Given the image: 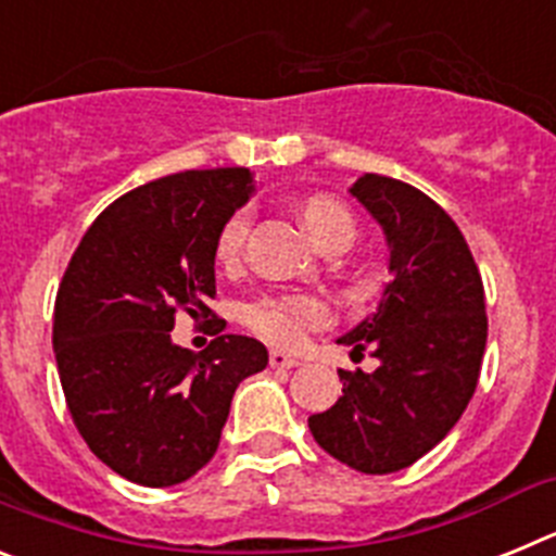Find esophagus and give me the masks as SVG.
<instances>
[{
	"instance_id": "esophagus-1",
	"label": "esophagus",
	"mask_w": 556,
	"mask_h": 556,
	"mask_svg": "<svg viewBox=\"0 0 556 556\" xmlns=\"http://www.w3.org/2000/svg\"><path fill=\"white\" fill-rule=\"evenodd\" d=\"M298 365H301V358H294L281 351H269V367H275V370H292Z\"/></svg>"
}]
</instances>
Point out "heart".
Here are the masks:
<instances>
[{"label": "heart", "instance_id": "obj_1", "mask_svg": "<svg viewBox=\"0 0 556 556\" xmlns=\"http://www.w3.org/2000/svg\"><path fill=\"white\" fill-rule=\"evenodd\" d=\"M301 219L306 225L308 236L320 248L339 242V239L353 242V236H356V223H353L351 211L339 203V200H333L331 194H312L308 200H303ZM248 233L250 208L233 211L223 223V228L217 233V242H214L217 262H239L244 242H248ZM244 323H248L250 331L269 339L275 345L298 348L303 345V339H306L308 331H317V328L331 323V312L314 294H267V298L250 303L244 308Z\"/></svg>", "mask_w": 556, "mask_h": 556}]
</instances>
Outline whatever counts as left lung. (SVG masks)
Masks as SVG:
<instances>
[{
  "instance_id": "left-lung-1",
  "label": "left lung",
  "mask_w": 556,
  "mask_h": 556,
  "mask_svg": "<svg viewBox=\"0 0 556 556\" xmlns=\"http://www.w3.org/2000/svg\"><path fill=\"white\" fill-rule=\"evenodd\" d=\"M351 194L384 228L392 281L376 314L339 337L372 372L339 370L342 397L308 417L323 451L362 473H395L456 426L479 384L488 345L484 287L468 242L429 194L365 175Z\"/></svg>"
}]
</instances>
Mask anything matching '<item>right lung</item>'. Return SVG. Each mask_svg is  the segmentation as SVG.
I'll use <instances>...</instances> for the list:
<instances>
[{"label":"right lung","mask_w":556,"mask_h":556,"mask_svg":"<svg viewBox=\"0 0 556 556\" xmlns=\"http://www.w3.org/2000/svg\"><path fill=\"white\" fill-rule=\"evenodd\" d=\"M250 191L244 166L139 186L102 211L63 273L52 345L66 406L97 459L127 481L172 488L198 473L239 381L267 367L253 337L223 333L203 353L169 337L178 312L214 317V242Z\"/></svg>","instance_id":"add662e5"}]
</instances>
